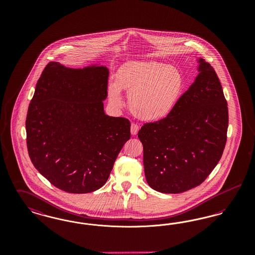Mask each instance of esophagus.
<instances>
[{
    "label": "esophagus",
    "instance_id": "esophagus-1",
    "mask_svg": "<svg viewBox=\"0 0 255 255\" xmlns=\"http://www.w3.org/2000/svg\"><path fill=\"white\" fill-rule=\"evenodd\" d=\"M138 129H139V127H138L137 124H135V123H132V124H131V133H132L133 135L137 133Z\"/></svg>",
    "mask_w": 255,
    "mask_h": 255
}]
</instances>
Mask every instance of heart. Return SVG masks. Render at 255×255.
Wrapping results in <instances>:
<instances>
[{
    "label": "heart",
    "mask_w": 255,
    "mask_h": 255,
    "mask_svg": "<svg viewBox=\"0 0 255 255\" xmlns=\"http://www.w3.org/2000/svg\"><path fill=\"white\" fill-rule=\"evenodd\" d=\"M183 77L176 67L159 62H141L123 69L117 82L108 86L111 102L121 107V89L129 96L133 115L146 122L167 118L175 109L183 90Z\"/></svg>",
    "instance_id": "heart-1"
}]
</instances>
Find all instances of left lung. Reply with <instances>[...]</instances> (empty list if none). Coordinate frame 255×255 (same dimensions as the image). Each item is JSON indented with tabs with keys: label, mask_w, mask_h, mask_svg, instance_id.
<instances>
[{
	"label": "left lung",
	"mask_w": 255,
	"mask_h": 255,
	"mask_svg": "<svg viewBox=\"0 0 255 255\" xmlns=\"http://www.w3.org/2000/svg\"><path fill=\"white\" fill-rule=\"evenodd\" d=\"M198 75L175 109L137 133L143 145L146 181L160 193L177 194L200 185L223 155L229 109L214 69L198 59Z\"/></svg>",
	"instance_id": "obj_1"
}]
</instances>
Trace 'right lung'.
Segmentation results:
<instances>
[{"label":"right lung","instance_id":"obj_1","mask_svg":"<svg viewBox=\"0 0 255 255\" xmlns=\"http://www.w3.org/2000/svg\"><path fill=\"white\" fill-rule=\"evenodd\" d=\"M109 70L49 62L37 82L25 121L26 145L34 167L69 193L102 187L125 142L131 123L105 115Z\"/></svg>","mask_w":255,"mask_h":255}]
</instances>
